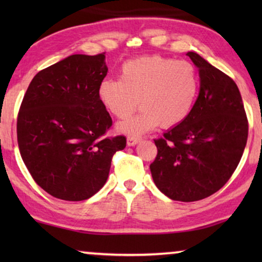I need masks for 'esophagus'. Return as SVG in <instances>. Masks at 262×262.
<instances>
[{
	"instance_id": "34e87169",
	"label": "esophagus",
	"mask_w": 262,
	"mask_h": 262,
	"mask_svg": "<svg viewBox=\"0 0 262 262\" xmlns=\"http://www.w3.org/2000/svg\"><path fill=\"white\" fill-rule=\"evenodd\" d=\"M141 141V138L139 137H135V136H128L127 137V145L128 146H134L137 144V143Z\"/></svg>"
}]
</instances>
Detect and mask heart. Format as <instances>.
I'll use <instances>...</instances> for the list:
<instances>
[{
	"label": "heart",
	"instance_id": "b5f03b06",
	"mask_svg": "<svg viewBox=\"0 0 262 262\" xmlns=\"http://www.w3.org/2000/svg\"><path fill=\"white\" fill-rule=\"evenodd\" d=\"M199 92V76L186 60L148 56L130 59L120 68V80L103 78L100 102L118 119H125L139 105L137 116L118 125L126 135H142L159 126L180 125L189 116Z\"/></svg>",
	"mask_w": 262,
	"mask_h": 262
}]
</instances>
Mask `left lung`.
I'll use <instances>...</instances> for the list:
<instances>
[{
    "label": "left lung",
    "mask_w": 262,
    "mask_h": 262,
    "mask_svg": "<svg viewBox=\"0 0 262 262\" xmlns=\"http://www.w3.org/2000/svg\"><path fill=\"white\" fill-rule=\"evenodd\" d=\"M200 89L193 110L180 125L154 139L150 164L154 182L178 202H196L221 189L231 178L248 138V120L237 85L195 52Z\"/></svg>",
    "instance_id": "8db88e82"
}]
</instances>
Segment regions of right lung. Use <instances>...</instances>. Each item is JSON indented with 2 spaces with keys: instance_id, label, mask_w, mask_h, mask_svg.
Returning <instances> with one entry per match:
<instances>
[{
  "instance_id": "add662e5",
  "label": "right lung",
  "mask_w": 262,
  "mask_h": 262,
  "mask_svg": "<svg viewBox=\"0 0 262 262\" xmlns=\"http://www.w3.org/2000/svg\"><path fill=\"white\" fill-rule=\"evenodd\" d=\"M105 52L73 55L42 69L17 114V144L33 180L55 198L81 202L106 184L125 136L105 137L112 118L98 96Z\"/></svg>"
}]
</instances>
